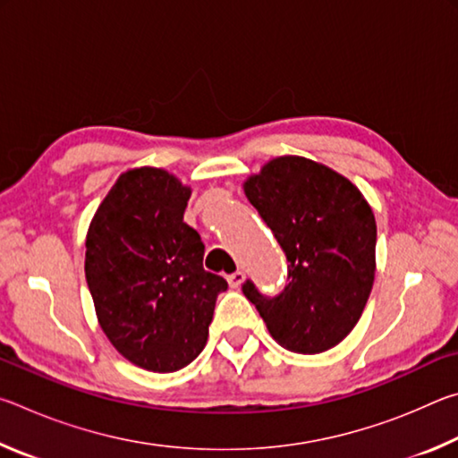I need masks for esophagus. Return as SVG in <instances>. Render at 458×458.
Masks as SVG:
<instances>
[{"label": "esophagus", "instance_id": "esophagus-1", "mask_svg": "<svg viewBox=\"0 0 458 458\" xmlns=\"http://www.w3.org/2000/svg\"><path fill=\"white\" fill-rule=\"evenodd\" d=\"M244 278H246V275L242 273V270H236V273L228 275V284L232 286V289H238V286L244 283Z\"/></svg>", "mask_w": 458, "mask_h": 458}]
</instances>
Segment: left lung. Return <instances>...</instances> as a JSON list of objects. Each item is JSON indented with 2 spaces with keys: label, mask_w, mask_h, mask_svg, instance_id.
Segmentation results:
<instances>
[{
  "label": "left lung",
  "mask_w": 458,
  "mask_h": 458,
  "mask_svg": "<svg viewBox=\"0 0 458 458\" xmlns=\"http://www.w3.org/2000/svg\"><path fill=\"white\" fill-rule=\"evenodd\" d=\"M244 193L281 244L289 283L275 297L252 281L242 293L284 350H331L360 321L374 284V212L350 180L294 155L268 161Z\"/></svg>",
  "instance_id": "8db88e82"
}]
</instances>
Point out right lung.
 <instances>
[{
    "instance_id": "obj_1",
    "label": "right lung",
    "mask_w": 458,
    "mask_h": 458,
    "mask_svg": "<svg viewBox=\"0 0 458 458\" xmlns=\"http://www.w3.org/2000/svg\"><path fill=\"white\" fill-rule=\"evenodd\" d=\"M190 196L165 169H129L87 234L84 273L100 327L123 358L159 374L198 358L228 289L204 270V242L183 222Z\"/></svg>"
}]
</instances>
